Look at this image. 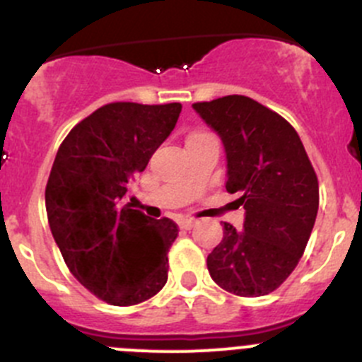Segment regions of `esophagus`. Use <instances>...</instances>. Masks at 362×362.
Returning <instances> with one entry per match:
<instances>
[{"label":"esophagus","instance_id":"esophagus-1","mask_svg":"<svg viewBox=\"0 0 362 362\" xmlns=\"http://www.w3.org/2000/svg\"><path fill=\"white\" fill-rule=\"evenodd\" d=\"M194 224H196L194 219H180V221H178V226H180L182 230H191Z\"/></svg>","mask_w":362,"mask_h":362}]
</instances>
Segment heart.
I'll return each instance as SVG.
<instances>
[{
    "label": "heart",
    "mask_w": 362,
    "mask_h": 362,
    "mask_svg": "<svg viewBox=\"0 0 362 362\" xmlns=\"http://www.w3.org/2000/svg\"><path fill=\"white\" fill-rule=\"evenodd\" d=\"M206 132H202V131H196V132H191V134L187 136V141L189 139H196V138H202V136H205Z\"/></svg>",
    "instance_id": "obj_1"
}]
</instances>
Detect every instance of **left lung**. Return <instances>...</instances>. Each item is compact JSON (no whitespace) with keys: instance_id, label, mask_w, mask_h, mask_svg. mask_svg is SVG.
<instances>
[{"instance_id":"obj_1","label":"left lung","mask_w":362,"mask_h":362,"mask_svg":"<svg viewBox=\"0 0 362 362\" xmlns=\"http://www.w3.org/2000/svg\"><path fill=\"white\" fill-rule=\"evenodd\" d=\"M221 136L226 191L244 206V231L224 223L206 258L210 278L238 297H259L286 281L304 255L318 212V178L296 129L244 95L192 104Z\"/></svg>"}]
</instances>
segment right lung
Masks as SVG:
<instances>
[{
    "label": "right lung",
    "instance_id": "1",
    "mask_svg": "<svg viewBox=\"0 0 362 362\" xmlns=\"http://www.w3.org/2000/svg\"><path fill=\"white\" fill-rule=\"evenodd\" d=\"M182 104L111 103L66 134L45 185L51 233L74 278L113 306H134L168 281L178 226L125 203L131 182L171 134Z\"/></svg>",
    "mask_w": 362,
    "mask_h": 362
}]
</instances>
